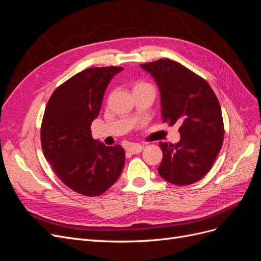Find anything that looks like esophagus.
<instances>
[{
	"mask_svg": "<svg viewBox=\"0 0 261 261\" xmlns=\"http://www.w3.org/2000/svg\"><path fill=\"white\" fill-rule=\"evenodd\" d=\"M127 149H128V152L131 154H139L142 152L143 149H144V146L140 145V144H132Z\"/></svg>",
	"mask_w": 261,
	"mask_h": 261,
	"instance_id": "esophagus-1",
	"label": "esophagus"
}]
</instances>
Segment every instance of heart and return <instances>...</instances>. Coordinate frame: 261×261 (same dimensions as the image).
<instances>
[{
    "instance_id": "1",
    "label": "heart",
    "mask_w": 261,
    "mask_h": 261,
    "mask_svg": "<svg viewBox=\"0 0 261 261\" xmlns=\"http://www.w3.org/2000/svg\"><path fill=\"white\" fill-rule=\"evenodd\" d=\"M142 86H149V85H147V83H138V85L136 86V87H142Z\"/></svg>"
}]
</instances>
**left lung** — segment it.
<instances>
[{"label": "left lung", "mask_w": 261, "mask_h": 261, "mask_svg": "<svg viewBox=\"0 0 261 261\" xmlns=\"http://www.w3.org/2000/svg\"><path fill=\"white\" fill-rule=\"evenodd\" d=\"M140 66L157 83L163 121L180 124L178 143H159L163 159L158 172L175 186L195 183L212 169L222 147L219 100L205 79L179 63L162 58Z\"/></svg>", "instance_id": "1"}]
</instances>
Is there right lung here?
I'll list each match as a JSON object with an SVG mask.
<instances>
[{
    "label": "right lung",
    "mask_w": 261,
    "mask_h": 261,
    "mask_svg": "<svg viewBox=\"0 0 261 261\" xmlns=\"http://www.w3.org/2000/svg\"><path fill=\"white\" fill-rule=\"evenodd\" d=\"M122 67H93L72 75L49 97L41 125L46 161L65 186L79 194L98 196L118 180L125 153L92 138L91 123L103 96Z\"/></svg>",
    "instance_id": "right-lung-1"
}]
</instances>
